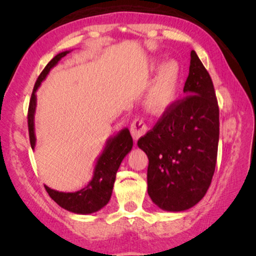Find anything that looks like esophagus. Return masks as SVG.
I'll return each instance as SVG.
<instances>
[{
	"mask_svg": "<svg viewBox=\"0 0 256 256\" xmlns=\"http://www.w3.org/2000/svg\"><path fill=\"white\" fill-rule=\"evenodd\" d=\"M130 130H131V134L134 140H138V138L144 136L146 132L148 131V128H146V125L144 120L140 118H136L133 120V123L131 124V128Z\"/></svg>",
	"mask_w": 256,
	"mask_h": 256,
	"instance_id": "34e87169",
	"label": "esophagus"
}]
</instances>
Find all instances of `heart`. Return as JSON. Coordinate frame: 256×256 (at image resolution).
I'll list each match as a JSON object with an SVG mask.
<instances>
[{"mask_svg": "<svg viewBox=\"0 0 256 256\" xmlns=\"http://www.w3.org/2000/svg\"><path fill=\"white\" fill-rule=\"evenodd\" d=\"M180 79V68L175 60L164 64L146 94V107L154 114L166 112L176 100Z\"/></svg>", "mask_w": 256, "mask_h": 256, "instance_id": "heart-1", "label": "heart"}]
</instances>
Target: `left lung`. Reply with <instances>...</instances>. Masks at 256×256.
Returning <instances> with one entry per match:
<instances>
[{"label":"left lung","mask_w":256,"mask_h":256,"mask_svg":"<svg viewBox=\"0 0 256 256\" xmlns=\"http://www.w3.org/2000/svg\"><path fill=\"white\" fill-rule=\"evenodd\" d=\"M183 92L186 96L138 141L149 159V196L172 212L188 210L206 196L218 154V102L209 72L194 50Z\"/></svg>","instance_id":"left-lung-1"}]
</instances>
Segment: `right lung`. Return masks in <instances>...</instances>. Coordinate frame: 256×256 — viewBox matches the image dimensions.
Segmentation results:
<instances>
[{
  "label": "right lung",
  "instance_id": "add662e5",
  "mask_svg": "<svg viewBox=\"0 0 256 256\" xmlns=\"http://www.w3.org/2000/svg\"><path fill=\"white\" fill-rule=\"evenodd\" d=\"M68 53V50L62 52L56 55L54 58H52L34 84L28 108V130L30 146L32 149L36 144L34 130V110H36V94H36L38 86H40L42 81L48 74L50 68L55 66L58 60ZM132 146L133 140L130 131L128 128L122 130L118 136L108 140L105 149L97 160L92 180L84 188L74 193H64L52 190L45 185L47 193L60 206L68 211L74 212V214H88L100 210L110 201L116 178V172H118L120 164L125 156L131 151Z\"/></svg>",
  "mask_w": 256,
  "mask_h": 256
}]
</instances>
